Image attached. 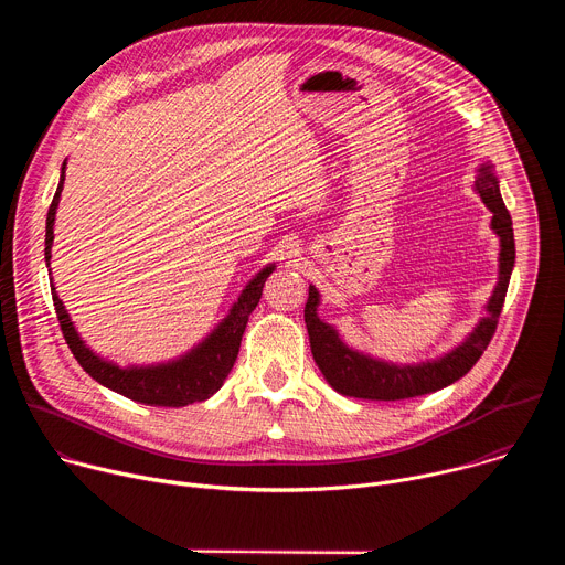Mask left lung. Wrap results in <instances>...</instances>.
<instances>
[{"mask_svg":"<svg viewBox=\"0 0 565 565\" xmlns=\"http://www.w3.org/2000/svg\"><path fill=\"white\" fill-rule=\"evenodd\" d=\"M473 192L482 199L486 207L492 212L490 227L499 236V277L497 286L486 303V315L478 319V324L465 335L460 344L449 349L447 353L420 360L412 364H399L382 358H373L364 351L349 347L340 331L329 324V321L319 319L317 310L321 303L319 290L310 284L308 286V301L303 308L306 329L310 338V351L315 364L319 366L321 375L342 395L362 397V399H407L416 395H425L438 388H445L460 380L488 349L497 321L505 301L508 284L514 270V230L512 216L503 203L499 177L492 166V160H486L476 168L473 177Z\"/></svg>","mask_w":565,"mask_h":565,"instance_id":"8db88e82","label":"left lung"}]
</instances>
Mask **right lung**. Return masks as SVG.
Instances as JSON below:
<instances>
[{"label":"right lung","mask_w":565,"mask_h":565,"mask_svg":"<svg viewBox=\"0 0 565 565\" xmlns=\"http://www.w3.org/2000/svg\"><path fill=\"white\" fill-rule=\"evenodd\" d=\"M64 174H66V160L60 170V183L55 190V196L51 201L49 214H46V248L44 259L49 268L51 279V295L55 303V312L60 319V327L64 333V340L75 355L77 364L83 366L98 384L134 399L140 405L149 407H188L194 402H203L212 397L225 382L227 373L234 366V360L238 355L241 338H244L246 324L250 312L257 308L264 284L270 277V273L277 268L275 264L264 266L248 284L241 290L236 301L230 306L227 315L218 321V324L190 351L183 355L168 360V362H153V364H129L120 366L114 360H107L98 355L83 338H79L75 324L71 321L68 310L64 308V301L57 295V288L53 284L51 275V248H53V225L57 214L60 194L64 188Z\"/></svg>","instance_id":"1"}]
</instances>
